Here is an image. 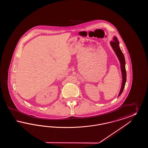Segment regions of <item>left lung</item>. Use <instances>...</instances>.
Masks as SVG:
<instances>
[{
    "label": "left lung",
    "mask_w": 148,
    "mask_h": 148,
    "mask_svg": "<svg viewBox=\"0 0 148 148\" xmlns=\"http://www.w3.org/2000/svg\"><path fill=\"white\" fill-rule=\"evenodd\" d=\"M119 44V42L116 36H115L114 38V40L110 42L111 46L112 47V48L114 50V51L115 52L118 58H119L120 65H121V71L122 73V77H123L122 85H121V90L120 91L118 97H119L120 95H121V94L122 93V92H123L125 83H126V80H127V72H126V69H125V58H124L123 53H122L121 50L120 49Z\"/></svg>",
    "instance_id": "1"
}]
</instances>
